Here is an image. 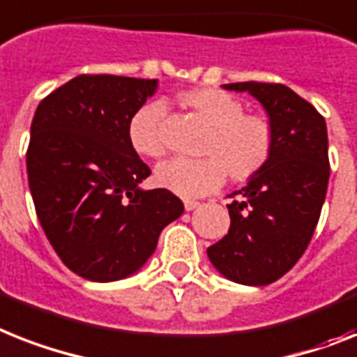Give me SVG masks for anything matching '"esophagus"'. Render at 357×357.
<instances>
[{"label": "esophagus", "instance_id": "1", "mask_svg": "<svg viewBox=\"0 0 357 357\" xmlns=\"http://www.w3.org/2000/svg\"><path fill=\"white\" fill-rule=\"evenodd\" d=\"M200 202H197V200H184V208L185 211H191L195 210V208H199Z\"/></svg>", "mask_w": 357, "mask_h": 357}]
</instances>
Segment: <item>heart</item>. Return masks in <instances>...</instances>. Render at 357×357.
Masks as SVG:
<instances>
[{
  "label": "heart",
  "mask_w": 357,
  "mask_h": 357,
  "mask_svg": "<svg viewBox=\"0 0 357 357\" xmlns=\"http://www.w3.org/2000/svg\"><path fill=\"white\" fill-rule=\"evenodd\" d=\"M210 135L202 146L204 158H172L157 167V182L184 199L208 195L225 184L226 176L246 182L263 172L273 153V129L261 114L244 113L243 102L220 89L202 87L181 94ZM162 100L137 109L128 126L129 144L142 157L158 158L166 153L162 122L166 116Z\"/></svg>",
  "instance_id": "obj_1"
}]
</instances>
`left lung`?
<instances>
[{
	"mask_svg": "<svg viewBox=\"0 0 357 357\" xmlns=\"http://www.w3.org/2000/svg\"><path fill=\"white\" fill-rule=\"evenodd\" d=\"M250 93L266 109L273 153L228 204V235L208 248L225 278L250 287L278 281L301 259L316 231L331 176L328 135L317 109L282 84L222 85Z\"/></svg>",
	"mask_w": 357,
	"mask_h": 357,
	"instance_id": "8db88e82",
	"label": "left lung"
}]
</instances>
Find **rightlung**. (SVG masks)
Wrapping results in <instances>:
<instances>
[{
  "label": "right lung",
  "instance_id": "add662e5",
  "mask_svg": "<svg viewBox=\"0 0 357 357\" xmlns=\"http://www.w3.org/2000/svg\"><path fill=\"white\" fill-rule=\"evenodd\" d=\"M155 91L157 79L79 75L34 113L29 188L49 243L79 278L135 273L184 211L169 190L138 188L151 169L129 144L128 126Z\"/></svg>",
  "mask_w": 357,
  "mask_h": 357
}]
</instances>
